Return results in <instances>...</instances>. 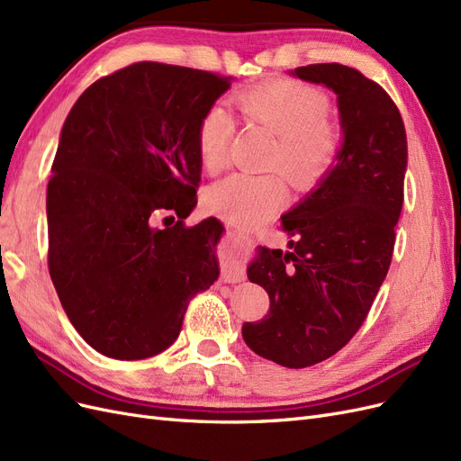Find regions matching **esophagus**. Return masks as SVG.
I'll return each mask as SVG.
<instances>
[{
    "label": "esophagus",
    "instance_id": "1",
    "mask_svg": "<svg viewBox=\"0 0 461 461\" xmlns=\"http://www.w3.org/2000/svg\"><path fill=\"white\" fill-rule=\"evenodd\" d=\"M254 244H256V240L249 239V236H239V246H240V249H244V252L252 249ZM240 281H244V269L236 265V267H232L229 271V275H225V283H240Z\"/></svg>",
    "mask_w": 461,
    "mask_h": 461
}]
</instances>
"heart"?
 Returning a JSON list of instances; mask_svg holds the SVG:
<instances>
[{
	"mask_svg": "<svg viewBox=\"0 0 461 461\" xmlns=\"http://www.w3.org/2000/svg\"><path fill=\"white\" fill-rule=\"evenodd\" d=\"M234 105L246 122L278 138L269 169L281 171L292 186L312 188L334 165L340 151V134L329 121L327 95L294 78H273L240 90ZM236 132L234 117L213 105L202 115L196 146L207 171L227 165ZM286 202L281 176L232 175L205 192L203 205L212 215L239 229H252L269 219Z\"/></svg>",
	"mask_w": 461,
	"mask_h": 461,
	"instance_id": "obj_1",
	"label": "heart"
}]
</instances>
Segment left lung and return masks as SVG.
Listing matches in <instances>:
<instances>
[{"instance_id":"1","label":"left lung","mask_w":461,"mask_h":461,"mask_svg":"<svg viewBox=\"0 0 461 461\" xmlns=\"http://www.w3.org/2000/svg\"><path fill=\"white\" fill-rule=\"evenodd\" d=\"M298 78L337 94L344 142L337 165L285 213L288 252L259 246L248 278L269 312L244 323V342L275 364L325 361L364 325L393 261L408 165L406 129L383 86L340 63L298 67Z\"/></svg>"}]
</instances>
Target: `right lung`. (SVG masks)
Returning <instances> with one entry per match:
<instances>
[{
  "instance_id": "obj_1",
  "label": "right lung",
  "mask_w": 461,
  "mask_h": 461,
  "mask_svg": "<svg viewBox=\"0 0 461 461\" xmlns=\"http://www.w3.org/2000/svg\"><path fill=\"white\" fill-rule=\"evenodd\" d=\"M230 77L156 61L88 86L63 124L48 183V267L94 350L144 359L169 348L190 300L219 276L222 225L186 227L202 161L196 129ZM179 219L150 227L159 212Z\"/></svg>"
}]
</instances>
